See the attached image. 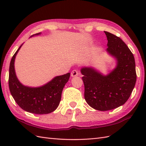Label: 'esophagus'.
<instances>
[{
    "instance_id": "1",
    "label": "esophagus",
    "mask_w": 146,
    "mask_h": 146,
    "mask_svg": "<svg viewBox=\"0 0 146 146\" xmlns=\"http://www.w3.org/2000/svg\"><path fill=\"white\" fill-rule=\"evenodd\" d=\"M78 74H79V73L78 72V70H73L71 72V74H70V76H71V77H76V76H77Z\"/></svg>"
}]
</instances>
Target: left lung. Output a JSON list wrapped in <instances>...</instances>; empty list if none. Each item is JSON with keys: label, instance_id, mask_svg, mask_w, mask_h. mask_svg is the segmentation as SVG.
I'll return each instance as SVG.
<instances>
[{"label": "left lung", "instance_id": "left-lung-1", "mask_svg": "<svg viewBox=\"0 0 146 146\" xmlns=\"http://www.w3.org/2000/svg\"><path fill=\"white\" fill-rule=\"evenodd\" d=\"M107 38V52L116 60L115 68L104 75L92 67L80 71L85 86V99L90 107L99 111L116 108L129 99L136 81L134 56L122 39L104 32Z\"/></svg>", "mask_w": 146, "mask_h": 146}]
</instances>
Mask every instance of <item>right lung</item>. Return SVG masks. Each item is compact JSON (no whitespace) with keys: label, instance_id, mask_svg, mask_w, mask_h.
<instances>
[{"label":"right lung","instance_id":"add662e5","mask_svg":"<svg viewBox=\"0 0 146 146\" xmlns=\"http://www.w3.org/2000/svg\"><path fill=\"white\" fill-rule=\"evenodd\" d=\"M40 34H35L30 37ZM23 44L13 56L10 64L8 84L11 94L17 104L26 111L37 114L50 113L58 107L62 91L69 80L70 73L56 76L39 87L23 85L17 79L15 69L16 56Z\"/></svg>","mask_w":146,"mask_h":146}]
</instances>
